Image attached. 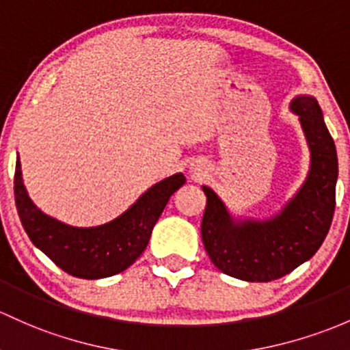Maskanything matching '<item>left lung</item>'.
Listing matches in <instances>:
<instances>
[{"instance_id":"1","label":"left lung","mask_w":350,"mask_h":350,"mask_svg":"<svg viewBox=\"0 0 350 350\" xmlns=\"http://www.w3.org/2000/svg\"><path fill=\"white\" fill-rule=\"evenodd\" d=\"M310 150L306 182L279 213L265 220L232 215L210 187L202 220V240L210 260L227 275L247 282H270L307 262L324 242L339 175L336 144L317 100L299 95L291 101Z\"/></svg>"}]
</instances>
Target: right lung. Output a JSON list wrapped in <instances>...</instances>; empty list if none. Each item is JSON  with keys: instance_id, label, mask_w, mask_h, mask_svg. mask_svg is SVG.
<instances>
[{"instance_id": "obj_1", "label": "right lung", "mask_w": 350, "mask_h": 350, "mask_svg": "<svg viewBox=\"0 0 350 350\" xmlns=\"http://www.w3.org/2000/svg\"><path fill=\"white\" fill-rule=\"evenodd\" d=\"M183 183V174H175L150 187L115 220L98 227H73L33 204L16 157L14 202L25 232L36 249L70 275L95 280L123 272L140 257L165 205Z\"/></svg>"}]
</instances>
